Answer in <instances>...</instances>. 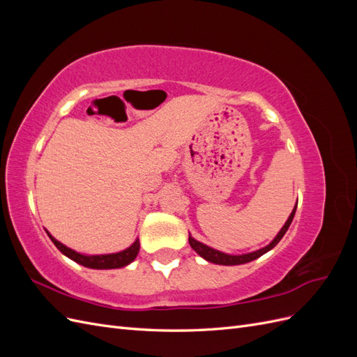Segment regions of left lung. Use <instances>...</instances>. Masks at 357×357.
<instances>
[{
    "label": "left lung",
    "mask_w": 357,
    "mask_h": 357,
    "mask_svg": "<svg viewBox=\"0 0 357 357\" xmlns=\"http://www.w3.org/2000/svg\"><path fill=\"white\" fill-rule=\"evenodd\" d=\"M296 205H298V204H296ZM296 205H295V208L291 210V213H290V215H289V219L286 220L283 228L280 229V232L277 234L275 238H274L271 243H269L268 245H265V247H262V248H259V250H256V252L245 253V255H228V253L219 252V250H215V248H211V247H208V245H205V244L197 241L190 234H189V244H190V247L193 248V250H195L201 257H204L205 261L211 262V264L228 265V266H229V265H243V264H247V262H252V261H255V259L261 257L262 255H265L266 252L271 250V248H274V247L280 243V240L283 238V235L287 232L291 220H294V218H295Z\"/></svg>",
    "instance_id": "8db88e82"
}]
</instances>
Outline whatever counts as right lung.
Listing matches in <instances>:
<instances>
[{"mask_svg": "<svg viewBox=\"0 0 357 357\" xmlns=\"http://www.w3.org/2000/svg\"><path fill=\"white\" fill-rule=\"evenodd\" d=\"M47 235H49V238L52 240V243L58 247V250L62 255H66L74 262H77V264H80L86 268H92V269H116V268L126 266L134 261V259L138 255V252H139V240L137 238L134 241V244H131L128 248H125V250L119 252V253L88 256V255L77 253L75 250H73V248L63 245L62 243H59L58 240L53 238V236L49 232H47Z\"/></svg>", "mask_w": 357, "mask_h": 357, "instance_id": "right-lung-1", "label": "right lung"}]
</instances>
